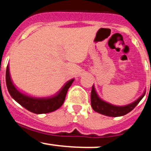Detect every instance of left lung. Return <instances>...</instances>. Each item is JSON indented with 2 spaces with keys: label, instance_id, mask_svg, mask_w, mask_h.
Wrapping results in <instances>:
<instances>
[{
  "label": "left lung",
  "instance_id": "left-lung-1",
  "mask_svg": "<svg viewBox=\"0 0 151 151\" xmlns=\"http://www.w3.org/2000/svg\"><path fill=\"white\" fill-rule=\"evenodd\" d=\"M145 92L146 91H145L143 94L135 102H132L129 105H125V106H117V105H114L112 104L105 102L101 98H99L93 86L91 89V107L93 111L99 113L101 114L108 116H114V117L124 116V115L128 114L130 111H132L138 105L139 102L144 97Z\"/></svg>",
  "mask_w": 151,
  "mask_h": 151
}]
</instances>
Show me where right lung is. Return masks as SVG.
Listing matches in <instances>:
<instances>
[{
  "instance_id": "right-lung-1",
  "label": "right lung",
  "mask_w": 151,
  "mask_h": 151,
  "mask_svg": "<svg viewBox=\"0 0 151 151\" xmlns=\"http://www.w3.org/2000/svg\"><path fill=\"white\" fill-rule=\"evenodd\" d=\"M74 80V79H71L69 81L67 82L63 86L62 88L54 96L45 98L33 97V96H29L21 93L14 87L10 78L8 65H7L6 71V83L8 91L12 97L23 108L37 114L50 113L60 108L65 101L67 91Z\"/></svg>"
}]
</instances>
